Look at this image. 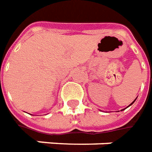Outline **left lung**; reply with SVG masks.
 Returning <instances> with one entry per match:
<instances>
[{"instance_id":"1","label":"left lung","mask_w":152,"mask_h":152,"mask_svg":"<svg viewBox=\"0 0 152 152\" xmlns=\"http://www.w3.org/2000/svg\"><path fill=\"white\" fill-rule=\"evenodd\" d=\"M136 99H137V98H136ZM136 99H135V100H134V101H133V102H132V103H131V104H130V105H129V106H130V105H133V103H134V102H135V101H136ZM129 106H127V107H126V108H124V109H123V110H125V109H127V108H128V107H129Z\"/></svg>"}]
</instances>
